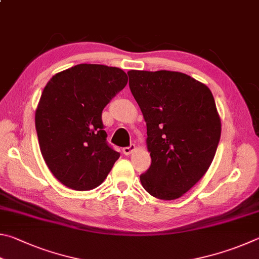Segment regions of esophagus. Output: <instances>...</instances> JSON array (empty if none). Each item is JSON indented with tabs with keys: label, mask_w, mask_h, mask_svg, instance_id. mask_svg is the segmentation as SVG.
Masks as SVG:
<instances>
[{
	"label": "esophagus",
	"mask_w": 259,
	"mask_h": 259,
	"mask_svg": "<svg viewBox=\"0 0 259 259\" xmlns=\"http://www.w3.org/2000/svg\"><path fill=\"white\" fill-rule=\"evenodd\" d=\"M135 150H137V147H135V144H131L130 147L122 149V152H124V155L130 156V155H132V153H133Z\"/></svg>",
	"instance_id": "esophagus-1"
}]
</instances>
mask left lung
<instances>
[{"instance_id":"8db88e82","label":"left lung","mask_w":259,"mask_h":259,"mask_svg":"<svg viewBox=\"0 0 259 259\" xmlns=\"http://www.w3.org/2000/svg\"><path fill=\"white\" fill-rule=\"evenodd\" d=\"M130 89L147 122L151 166L140 176L152 197L175 200L209 168L221 139L210 90L179 71L130 70Z\"/></svg>"}]
</instances>
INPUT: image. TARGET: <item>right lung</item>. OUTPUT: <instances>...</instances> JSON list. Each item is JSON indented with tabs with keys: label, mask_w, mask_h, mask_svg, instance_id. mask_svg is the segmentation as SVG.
Masks as SVG:
<instances>
[{
	"label": "right lung",
	"mask_w": 259,
	"mask_h": 259,
	"mask_svg": "<svg viewBox=\"0 0 259 259\" xmlns=\"http://www.w3.org/2000/svg\"><path fill=\"white\" fill-rule=\"evenodd\" d=\"M127 80L117 67L80 63L45 85L35 111L36 132L49 169L65 187L98 188L119 158L106 142L101 115Z\"/></svg>",
	"instance_id": "add662e5"
}]
</instances>
